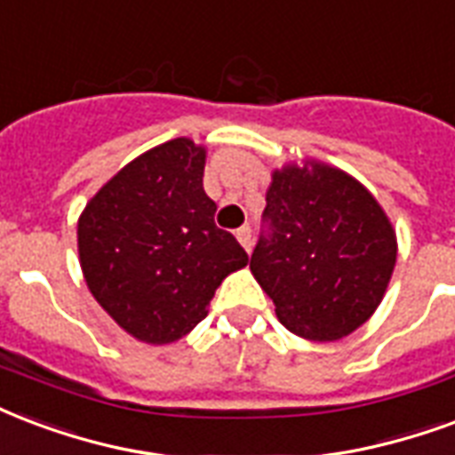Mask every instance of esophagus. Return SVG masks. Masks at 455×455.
Returning a JSON list of instances; mask_svg holds the SVG:
<instances>
[{"label": "esophagus", "mask_w": 455, "mask_h": 455, "mask_svg": "<svg viewBox=\"0 0 455 455\" xmlns=\"http://www.w3.org/2000/svg\"><path fill=\"white\" fill-rule=\"evenodd\" d=\"M236 238H238V243L243 245L245 251L251 253V248H253V236H251V227L236 228Z\"/></svg>", "instance_id": "34e87169"}]
</instances>
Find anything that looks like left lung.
Masks as SVG:
<instances>
[{
	"label": "left lung",
	"mask_w": 455,
	"mask_h": 455,
	"mask_svg": "<svg viewBox=\"0 0 455 455\" xmlns=\"http://www.w3.org/2000/svg\"><path fill=\"white\" fill-rule=\"evenodd\" d=\"M272 236L251 272L279 323L311 342H335L364 325L386 296L398 238L379 200L342 168L304 159L272 171L265 193Z\"/></svg>",
	"instance_id": "left-lung-1"
}]
</instances>
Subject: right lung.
Listing matches in <instances>:
<instances>
[{
	"instance_id": "obj_1",
	"label": "right lung",
	"mask_w": 455,
	"mask_h": 455,
	"mask_svg": "<svg viewBox=\"0 0 455 455\" xmlns=\"http://www.w3.org/2000/svg\"><path fill=\"white\" fill-rule=\"evenodd\" d=\"M207 149L176 137L117 171L79 214L76 248L100 308L147 345L185 338L210 313L217 287L248 265L214 224L202 188Z\"/></svg>"
}]
</instances>
